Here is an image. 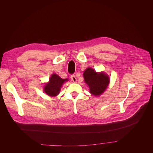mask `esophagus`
Segmentation results:
<instances>
[{
    "instance_id": "34e87169",
    "label": "esophagus",
    "mask_w": 153,
    "mask_h": 153,
    "mask_svg": "<svg viewBox=\"0 0 153 153\" xmlns=\"http://www.w3.org/2000/svg\"><path fill=\"white\" fill-rule=\"evenodd\" d=\"M71 79L73 80V82H77V79H76L75 75H71Z\"/></svg>"
}]
</instances>
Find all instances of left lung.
<instances>
[{"mask_svg":"<svg viewBox=\"0 0 153 153\" xmlns=\"http://www.w3.org/2000/svg\"><path fill=\"white\" fill-rule=\"evenodd\" d=\"M84 81L89 86L90 92L94 96L103 93L110 82V79L103 73H97L94 70L88 68L83 73Z\"/></svg>","mask_w":153,"mask_h":153,"instance_id":"8db88e82","label":"left lung"}]
</instances>
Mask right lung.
I'll return each mask as SVG.
<instances>
[{
    "instance_id": "right-lung-1",
    "label": "right lung",
    "mask_w": 153,
    "mask_h": 153,
    "mask_svg": "<svg viewBox=\"0 0 153 153\" xmlns=\"http://www.w3.org/2000/svg\"><path fill=\"white\" fill-rule=\"evenodd\" d=\"M66 81L67 79H62L56 74H52L48 83L46 84L44 87V91L50 96H56L59 94L62 84Z\"/></svg>"
}]
</instances>
